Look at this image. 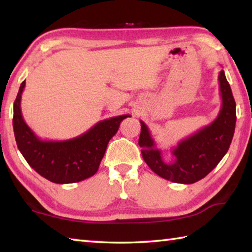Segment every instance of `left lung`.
<instances>
[{"label":"left lung","mask_w":252,"mask_h":252,"mask_svg":"<svg viewBox=\"0 0 252 252\" xmlns=\"http://www.w3.org/2000/svg\"><path fill=\"white\" fill-rule=\"evenodd\" d=\"M218 80L222 100L218 117L209 126L181 140L171 151L173 161L162 159L146 123L140 121L139 146L142 148V158L158 176L176 183H194L210 173L229 150L236 127V102L223 70L220 71Z\"/></svg>","instance_id":"left-lung-1"}]
</instances>
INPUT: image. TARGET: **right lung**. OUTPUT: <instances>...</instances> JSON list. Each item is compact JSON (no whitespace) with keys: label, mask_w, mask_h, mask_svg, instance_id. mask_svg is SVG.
Returning a JSON list of instances; mask_svg holds the SVG:
<instances>
[{"label":"right lung","mask_w":252,"mask_h":252,"mask_svg":"<svg viewBox=\"0 0 252 252\" xmlns=\"http://www.w3.org/2000/svg\"><path fill=\"white\" fill-rule=\"evenodd\" d=\"M25 81L21 83L13 106V130L20 152L35 171L54 183L80 182L95 174L111 138L130 114L105 119L76 138L64 141L41 140L25 123L21 97Z\"/></svg>","instance_id":"1"}]
</instances>
